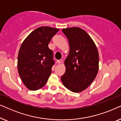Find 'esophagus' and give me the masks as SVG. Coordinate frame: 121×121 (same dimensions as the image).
I'll use <instances>...</instances> for the list:
<instances>
[{
	"mask_svg": "<svg viewBox=\"0 0 121 121\" xmlns=\"http://www.w3.org/2000/svg\"><path fill=\"white\" fill-rule=\"evenodd\" d=\"M63 62V60H62V59H60V60H57V62L58 64H60V63H62V62Z\"/></svg>",
	"mask_w": 121,
	"mask_h": 121,
	"instance_id": "1",
	"label": "esophagus"
}]
</instances>
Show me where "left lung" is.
Segmentation results:
<instances>
[{
  "mask_svg": "<svg viewBox=\"0 0 121 121\" xmlns=\"http://www.w3.org/2000/svg\"><path fill=\"white\" fill-rule=\"evenodd\" d=\"M70 51L65 60L66 71L61 77L63 85L73 92H80L91 84L99 68V56L94 41L78 27L63 29Z\"/></svg>",
  "mask_w": 121,
  "mask_h": 121,
  "instance_id": "8db88e82",
  "label": "left lung"
}]
</instances>
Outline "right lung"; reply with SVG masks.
I'll use <instances>...</instances> for the list:
<instances>
[{"mask_svg": "<svg viewBox=\"0 0 121 121\" xmlns=\"http://www.w3.org/2000/svg\"><path fill=\"white\" fill-rule=\"evenodd\" d=\"M59 30L52 27H40L22 42L17 57V70L29 90L35 91L44 87L50 76L55 61L48 44Z\"/></svg>", "mask_w": 121, "mask_h": 121, "instance_id": "obj_1", "label": "right lung"}]
</instances>
